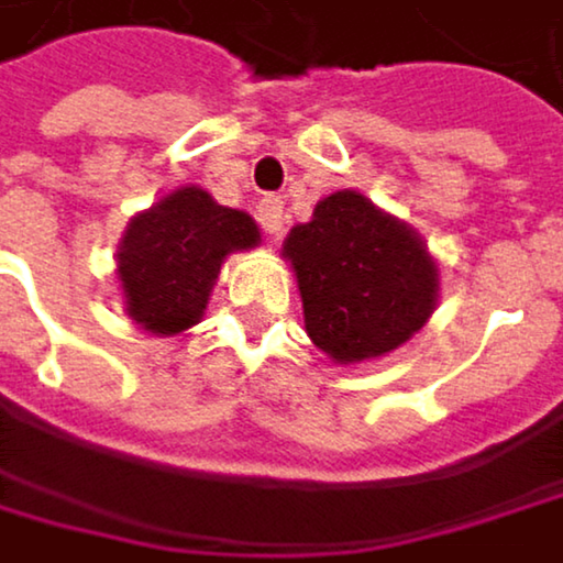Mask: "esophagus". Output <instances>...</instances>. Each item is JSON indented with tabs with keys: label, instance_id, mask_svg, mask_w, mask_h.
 Returning a JSON list of instances; mask_svg holds the SVG:
<instances>
[{
	"label": "esophagus",
	"instance_id": "esophagus-1",
	"mask_svg": "<svg viewBox=\"0 0 563 563\" xmlns=\"http://www.w3.org/2000/svg\"><path fill=\"white\" fill-rule=\"evenodd\" d=\"M282 219H285V205H282V198L265 195V198L258 201V225H262L268 235H278V232H282Z\"/></svg>",
	"mask_w": 563,
	"mask_h": 563
}]
</instances>
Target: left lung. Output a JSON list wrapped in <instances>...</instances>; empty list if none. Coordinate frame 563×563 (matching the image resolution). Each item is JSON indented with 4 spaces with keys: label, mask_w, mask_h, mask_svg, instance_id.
I'll use <instances>...</instances> for the list:
<instances>
[{
    "label": "left lung",
    "mask_w": 563,
    "mask_h": 563,
    "mask_svg": "<svg viewBox=\"0 0 563 563\" xmlns=\"http://www.w3.org/2000/svg\"><path fill=\"white\" fill-rule=\"evenodd\" d=\"M305 331L341 365L388 355L434 311L438 268L421 239L358 191L318 201L314 219L291 229Z\"/></svg>",
    "instance_id": "left-lung-1"
}]
</instances>
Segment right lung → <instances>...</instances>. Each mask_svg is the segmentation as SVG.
I'll return each mask as SVG.
<instances>
[{"instance_id":"add662e5","label":"right lung","mask_w":563,"mask_h":563,"mask_svg":"<svg viewBox=\"0 0 563 563\" xmlns=\"http://www.w3.org/2000/svg\"><path fill=\"white\" fill-rule=\"evenodd\" d=\"M258 245V225L188 185L135 216L119 249L125 311L152 334L191 328L229 252Z\"/></svg>"}]
</instances>
